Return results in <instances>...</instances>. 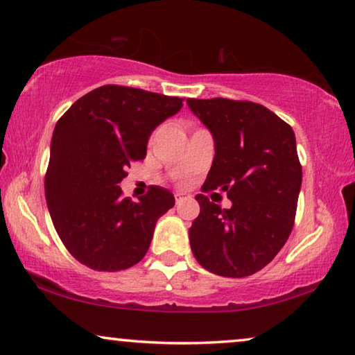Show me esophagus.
Returning <instances> with one entry per match:
<instances>
[{
    "mask_svg": "<svg viewBox=\"0 0 355 355\" xmlns=\"http://www.w3.org/2000/svg\"><path fill=\"white\" fill-rule=\"evenodd\" d=\"M175 199H177V204H180V202H182V201H183V199H184V198L182 196V194H177V198H175Z\"/></svg>",
    "mask_w": 355,
    "mask_h": 355,
    "instance_id": "1",
    "label": "esophagus"
}]
</instances>
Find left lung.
<instances>
[{"mask_svg":"<svg viewBox=\"0 0 355 355\" xmlns=\"http://www.w3.org/2000/svg\"><path fill=\"white\" fill-rule=\"evenodd\" d=\"M187 104L216 148L202 189L220 188L232 201L222 209L198 194L193 256L216 275L249 277L277 256L293 230L302 183L296 137L262 104L225 98H189Z\"/></svg>","mask_w":355,"mask_h":355,"instance_id":"8db88e82","label":"left lung"}]
</instances>
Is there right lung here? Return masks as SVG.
Returning a JSON list of instances; mask_svg holds the SVG:
<instances>
[{
	"label": "right lung",
	"mask_w": 355,
	"mask_h": 355,
	"mask_svg": "<svg viewBox=\"0 0 355 355\" xmlns=\"http://www.w3.org/2000/svg\"><path fill=\"white\" fill-rule=\"evenodd\" d=\"M183 99L104 85L77 99L54 127L44 177L53 225L67 251L93 270L135 266L151 244L157 218L175 198L162 187L132 199L119 183L146 157L149 137Z\"/></svg>",
	"instance_id": "obj_1"
}]
</instances>
